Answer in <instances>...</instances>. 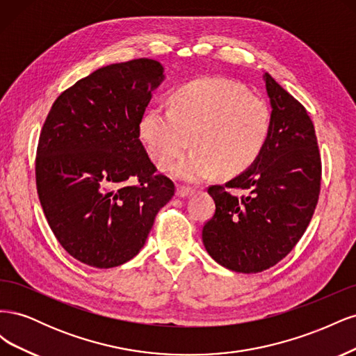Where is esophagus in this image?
Returning a JSON list of instances; mask_svg holds the SVG:
<instances>
[{"mask_svg":"<svg viewBox=\"0 0 356 356\" xmlns=\"http://www.w3.org/2000/svg\"><path fill=\"white\" fill-rule=\"evenodd\" d=\"M193 188H190V187H184V186H178V188H177V196L178 197H187V196H190V195H193Z\"/></svg>","mask_w":356,"mask_h":356,"instance_id":"obj_1","label":"esophagus"}]
</instances>
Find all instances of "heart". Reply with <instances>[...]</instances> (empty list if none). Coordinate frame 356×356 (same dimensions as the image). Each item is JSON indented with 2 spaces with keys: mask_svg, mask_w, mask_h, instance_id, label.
Instances as JSON below:
<instances>
[{
  "mask_svg": "<svg viewBox=\"0 0 356 356\" xmlns=\"http://www.w3.org/2000/svg\"><path fill=\"white\" fill-rule=\"evenodd\" d=\"M270 134V111L260 98L224 79H203L177 89L169 108L154 106L139 122V136L159 166H168L191 143L193 148L170 169L188 182L246 170L261 154Z\"/></svg>",
  "mask_w": 356,
  "mask_h": 356,
  "instance_id": "obj_1",
  "label": "heart"
}]
</instances>
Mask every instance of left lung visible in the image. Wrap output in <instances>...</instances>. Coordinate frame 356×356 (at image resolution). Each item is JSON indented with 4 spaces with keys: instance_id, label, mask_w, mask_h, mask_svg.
<instances>
[{
    "instance_id": "1",
    "label": "left lung",
    "mask_w": 356,
    "mask_h": 356,
    "mask_svg": "<svg viewBox=\"0 0 356 356\" xmlns=\"http://www.w3.org/2000/svg\"><path fill=\"white\" fill-rule=\"evenodd\" d=\"M270 134L254 163L224 186H211L213 217L202 241L218 264L239 273L273 267L297 245L315 212L321 190V156L306 108L270 74ZM232 189H243L239 198Z\"/></svg>"
}]
</instances>
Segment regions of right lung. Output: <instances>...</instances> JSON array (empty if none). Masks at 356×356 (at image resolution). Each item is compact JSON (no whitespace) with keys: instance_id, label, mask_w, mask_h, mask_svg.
I'll return each mask as SVG.
<instances>
[{"instance_id":"1","label":"right lung","mask_w":356,"mask_h":356,"mask_svg":"<svg viewBox=\"0 0 356 356\" xmlns=\"http://www.w3.org/2000/svg\"><path fill=\"white\" fill-rule=\"evenodd\" d=\"M163 79L153 59L111 63L62 92L42 124L40 203L63 250L84 264L110 268L134 258L175 195L139 141V122Z\"/></svg>"}]
</instances>
